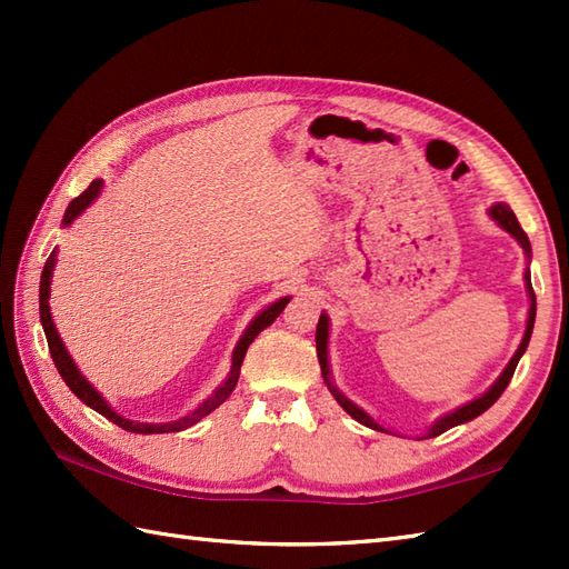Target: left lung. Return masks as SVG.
I'll use <instances>...</instances> for the list:
<instances>
[{
    "instance_id": "8db88e82",
    "label": "left lung",
    "mask_w": 569,
    "mask_h": 569,
    "mask_svg": "<svg viewBox=\"0 0 569 569\" xmlns=\"http://www.w3.org/2000/svg\"><path fill=\"white\" fill-rule=\"evenodd\" d=\"M489 212V217L493 222H497L503 232H509L518 244L523 247V253H526V259L530 261V257H533V251H530V241H528V234L523 232L521 229V224H518V220H516V214H513V210L509 208V204L506 202H493L491 208L487 210ZM523 281H526V293H528V300H530V308H528V320H526V332H523V340H521V345H518V349H516V355L509 359V365H506V369L499 373V379L493 381L489 389L481 393V396H477V398H471L469 403H465V406H459V408H455V410H450V413H445V416H440L438 420L432 422V426L420 435L418 440H426V438H435V435H440V432H445V430H450V428H455V426H462V422H469V420H475L477 416H481L485 413L487 408H491L493 403L499 401V396L503 393V389L506 386H509V381H511V377H513V371H516V367H518V359L523 357V352H526V347H528V342H530V335H533V325H536V293H533V286H530V271L526 269V273H523ZM328 340H330V318H328V312H322L320 316V320H318V332H316V345H318V361H320V371H322V379H325V383H328V389H330V393L335 396V401L340 403L349 416H352L357 422H361V426H367V428H371V430H381V432H391L389 428H383L381 422H377L373 420L365 408H359L355 401H349V398L337 389L335 386V381H332V371H330V352H328Z\"/></svg>"
}]
</instances>
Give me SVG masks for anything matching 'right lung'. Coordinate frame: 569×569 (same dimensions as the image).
Returning <instances> with one entry per match:
<instances>
[{
    "label": "right lung",
    "mask_w": 569,
    "mask_h": 569,
    "mask_svg": "<svg viewBox=\"0 0 569 569\" xmlns=\"http://www.w3.org/2000/svg\"><path fill=\"white\" fill-rule=\"evenodd\" d=\"M104 188V180L102 178H94L92 183L88 186V190L82 192V196H78L76 200H70L68 210L63 214V222H60V227H70L72 222L78 220V217L90 208V204L100 198V192ZM56 261H58V249L51 251V257H48L43 271H41V286H39V310H41V325H43V332H46V340H48V349H51V357H53V365L60 373V379H63L68 383V389L76 393L80 401L84 406H90L92 410H98L100 416H104L107 420H112L114 426H119L122 430H129V432H139V435H151V432H178V430H186L190 426H196L198 420H202L208 413H212V410L217 406H222L229 393L234 391L237 386V379H239V369H241V361H244V355L249 345L257 340V335L261 330L269 328V325L281 316L283 308L288 306V300H291V296H283L273 300L271 306H266L257 318H253L249 325L244 335L239 337V342L234 347L232 352V369H229L227 379L217 386V389L212 391L210 398H204V401L192 410V413L178 418V420H168V422H139V420H129L124 416H119L117 410L104 401V396L94 389V386L82 377L80 369L76 361H72V357L68 355V349L63 345V340H60V335L56 330V322H53V316H51V306H48V298H51V283H53V271H56Z\"/></svg>",
    "instance_id": "obj_1"
}]
</instances>
